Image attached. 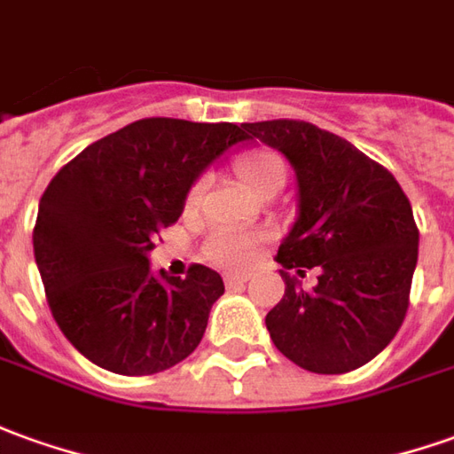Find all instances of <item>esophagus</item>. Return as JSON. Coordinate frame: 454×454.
<instances>
[{"label": "esophagus", "instance_id": "obj_1", "mask_svg": "<svg viewBox=\"0 0 454 454\" xmlns=\"http://www.w3.org/2000/svg\"><path fill=\"white\" fill-rule=\"evenodd\" d=\"M247 281H249L247 274H227V277H224V284H227L230 289H234V286H245Z\"/></svg>", "mask_w": 454, "mask_h": 454}]
</instances>
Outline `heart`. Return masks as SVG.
I'll use <instances>...</instances> for the list:
<instances>
[{"mask_svg": "<svg viewBox=\"0 0 454 454\" xmlns=\"http://www.w3.org/2000/svg\"><path fill=\"white\" fill-rule=\"evenodd\" d=\"M234 175L242 185L254 192V195H264L271 190H279L284 185V162L271 155V153H257V155H247L234 165ZM202 192V185L192 187L190 192V202H197V197ZM264 242V234L249 232V230H217L209 234L205 242V257L217 264V267L239 269L247 267L254 254H257L259 245Z\"/></svg>", "mask_w": 454, "mask_h": 454, "instance_id": "1", "label": "heart"}]
</instances>
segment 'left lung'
I'll return each instance as SVG.
<instances>
[{
  "label": "left lung",
  "instance_id": "8db88e82",
  "mask_svg": "<svg viewBox=\"0 0 454 454\" xmlns=\"http://www.w3.org/2000/svg\"><path fill=\"white\" fill-rule=\"evenodd\" d=\"M247 140L279 150L296 175V222L277 262L286 289L267 314L274 346L311 373L373 361L408 311L420 234L398 180L353 143L304 121L242 123ZM319 269L306 293L286 268Z\"/></svg>",
  "mask_w": 454,
  "mask_h": 454
}]
</instances>
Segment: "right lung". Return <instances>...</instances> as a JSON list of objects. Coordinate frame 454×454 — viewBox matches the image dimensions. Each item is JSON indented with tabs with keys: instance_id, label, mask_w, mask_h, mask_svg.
I'll return each instance as SVG.
<instances>
[{
	"instance_id": "right-lung-1",
	"label": "right lung",
	"mask_w": 454,
	"mask_h": 454,
	"mask_svg": "<svg viewBox=\"0 0 454 454\" xmlns=\"http://www.w3.org/2000/svg\"><path fill=\"white\" fill-rule=\"evenodd\" d=\"M247 133L234 123L143 118L90 143L39 202L34 257L56 324L81 356L153 376L200 346L224 294L215 269H150L153 239L185 209L197 177Z\"/></svg>"
}]
</instances>
